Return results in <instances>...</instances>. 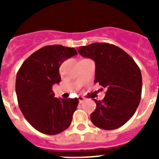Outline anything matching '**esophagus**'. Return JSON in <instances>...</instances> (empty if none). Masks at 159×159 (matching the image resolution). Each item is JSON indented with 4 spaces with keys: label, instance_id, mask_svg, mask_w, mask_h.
Masks as SVG:
<instances>
[{
    "label": "esophagus",
    "instance_id": "1",
    "mask_svg": "<svg viewBox=\"0 0 159 159\" xmlns=\"http://www.w3.org/2000/svg\"><path fill=\"white\" fill-rule=\"evenodd\" d=\"M78 99H79V102H80V103H82V102L84 101V98L82 96H79Z\"/></svg>",
    "mask_w": 159,
    "mask_h": 159
}]
</instances>
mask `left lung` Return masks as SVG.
<instances>
[{"label": "left lung", "instance_id": "obj_1", "mask_svg": "<svg viewBox=\"0 0 159 159\" xmlns=\"http://www.w3.org/2000/svg\"><path fill=\"white\" fill-rule=\"evenodd\" d=\"M84 57L95 63V83L107 88L102 100L96 103L91 120L95 127L114 130L133 116L142 95V74L130 56L120 48L107 43H94L79 48Z\"/></svg>", "mask_w": 159, "mask_h": 159}]
</instances>
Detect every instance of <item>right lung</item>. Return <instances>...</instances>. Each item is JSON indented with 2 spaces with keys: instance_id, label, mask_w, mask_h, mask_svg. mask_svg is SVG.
I'll list each match as a JSON object with an SVG mask.
<instances>
[{
  "instance_id": "right-lung-1",
  "label": "right lung",
  "mask_w": 159,
  "mask_h": 159,
  "mask_svg": "<svg viewBox=\"0 0 159 159\" xmlns=\"http://www.w3.org/2000/svg\"><path fill=\"white\" fill-rule=\"evenodd\" d=\"M77 55L74 48L60 44L43 47L24 61L16 74L19 107L38 131L54 135L65 130L72 120L79 99H57L52 85L60 84V66Z\"/></svg>"
}]
</instances>
